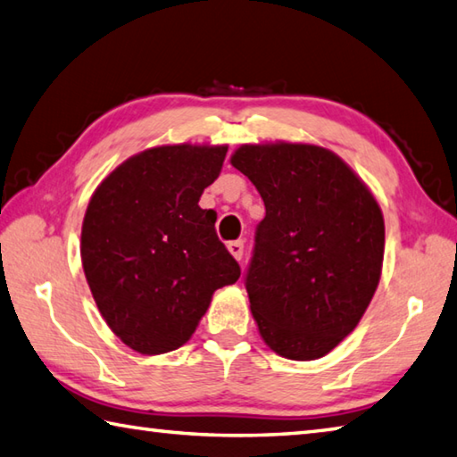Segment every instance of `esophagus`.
<instances>
[{
    "mask_svg": "<svg viewBox=\"0 0 457 457\" xmlns=\"http://www.w3.org/2000/svg\"><path fill=\"white\" fill-rule=\"evenodd\" d=\"M228 251H230L232 256L237 258V261H243L245 243H243V240H232V243H228Z\"/></svg>",
    "mask_w": 457,
    "mask_h": 457,
    "instance_id": "1",
    "label": "esophagus"
}]
</instances>
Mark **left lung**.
Returning <instances> with one entry per match:
<instances>
[{
  "instance_id": "1",
  "label": "left lung",
  "mask_w": 457,
  "mask_h": 457,
  "mask_svg": "<svg viewBox=\"0 0 457 457\" xmlns=\"http://www.w3.org/2000/svg\"><path fill=\"white\" fill-rule=\"evenodd\" d=\"M230 165L266 209L245 277L258 332L284 358H322L356 328L380 282V204L316 145H243Z\"/></svg>"
}]
</instances>
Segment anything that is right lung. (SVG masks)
<instances>
[{
  "instance_id": "right-lung-1",
  "label": "right lung",
  "mask_w": 457,
  "mask_h": 457,
  "mask_svg": "<svg viewBox=\"0 0 457 457\" xmlns=\"http://www.w3.org/2000/svg\"><path fill=\"white\" fill-rule=\"evenodd\" d=\"M227 147L165 145L121 162L95 188L81 228V262L101 316L123 344L154 356L199 326L214 290L240 266L201 209Z\"/></svg>"
}]
</instances>
